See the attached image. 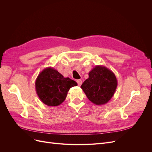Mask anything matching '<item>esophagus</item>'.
Masks as SVG:
<instances>
[{
	"mask_svg": "<svg viewBox=\"0 0 152 152\" xmlns=\"http://www.w3.org/2000/svg\"><path fill=\"white\" fill-rule=\"evenodd\" d=\"M77 84H78V86H80L82 85V80L79 79V80H77Z\"/></svg>",
	"mask_w": 152,
	"mask_h": 152,
	"instance_id": "1",
	"label": "esophagus"
}]
</instances>
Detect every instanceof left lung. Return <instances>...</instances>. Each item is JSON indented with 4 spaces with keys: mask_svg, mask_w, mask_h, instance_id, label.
I'll use <instances>...</instances> for the list:
<instances>
[{
    "mask_svg": "<svg viewBox=\"0 0 152 152\" xmlns=\"http://www.w3.org/2000/svg\"><path fill=\"white\" fill-rule=\"evenodd\" d=\"M117 80L114 73L107 67L97 65L89 73V78L81 88L89 101L96 105L107 103L114 95Z\"/></svg>",
    "mask_w": 152,
    "mask_h": 152,
    "instance_id": "1",
    "label": "left lung"
}]
</instances>
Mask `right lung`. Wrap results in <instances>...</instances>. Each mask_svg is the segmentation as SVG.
Listing matches in <instances>:
<instances>
[{
	"mask_svg": "<svg viewBox=\"0 0 152 152\" xmlns=\"http://www.w3.org/2000/svg\"><path fill=\"white\" fill-rule=\"evenodd\" d=\"M77 83L68 77H64L58 70L48 67L41 72L35 80V90L43 103L49 107L61 104L72 87Z\"/></svg>",
	"mask_w": 152,
	"mask_h": 152,
	"instance_id": "add662e5",
	"label": "right lung"
}]
</instances>
